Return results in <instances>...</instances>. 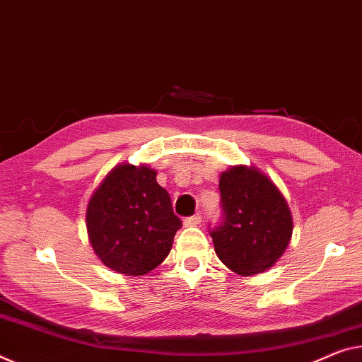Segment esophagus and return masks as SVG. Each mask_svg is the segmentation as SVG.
<instances>
[{
  "label": "esophagus",
  "instance_id": "esophagus-1",
  "mask_svg": "<svg viewBox=\"0 0 362 362\" xmlns=\"http://www.w3.org/2000/svg\"><path fill=\"white\" fill-rule=\"evenodd\" d=\"M200 221H202V218H200L199 214L187 216V218H185V226H197L200 225Z\"/></svg>",
  "mask_w": 362,
  "mask_h": 362
}]
</instances>
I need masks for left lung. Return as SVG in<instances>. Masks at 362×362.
<instances>
[{"instance_id": "1", "label": "left lung", "mask_w": 362, "mask_h": 362, "mask_svg": "<svg viewBox=\"0 0 362 362\" xmlns=\"http://www.w3.org/2000/svg\"><path fill=\"white\" fill-rule=\"evenodd\" d=\"M223 220L210 231L228 269L251 276L274 267L293 235V216L274 182L254 166H231L220 175Z\"/></svg>"}]
</instances>
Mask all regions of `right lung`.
<instances>
[{
    "instance_id": "1",
    "label": "right lung",
    "mask_w": 362,
    "mask_h": 362,
    "mask_svg": "<svg viewBox=\"0 0 362 362\" xmlns=\"http://www.w3.org/2000/svg\"><path fill=\"white\" fill-rule=\"evenodd\" d=\"M87 235L102 262L118 274L146 275L170 254L181 228L170 194L146 165L115 166L88 200Z\"/></svg>"
}]
</instances>
